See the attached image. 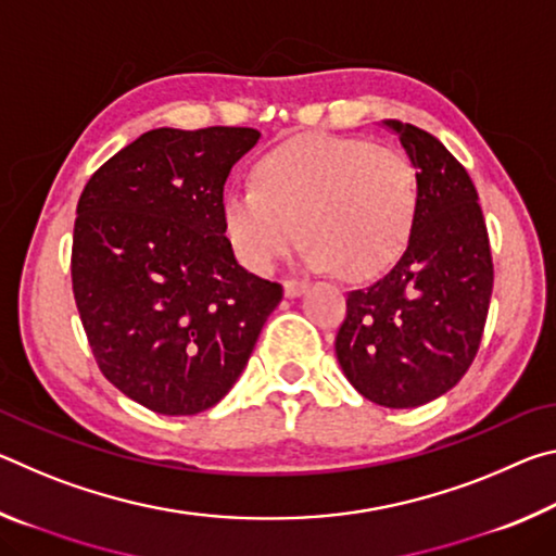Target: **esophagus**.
I'll use <instances>...</instances> for the list:
<instances>
[{"instance_id": "34e87169", "label": "esophagus", "mask_w": 556, "mask_h": 556, "mask_svg": "<svg viewBox=\"0 0 556 556\" xmlns=\"http://www.w3.org/2000/svg\"><path fill=\"white\" fill-rule=\"evenodd\" d=\"M306 289V281H299V279H285V296L287 299H296L304 294Z\"/></svg>"}]
</instances>
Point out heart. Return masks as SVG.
Instances as JSON below:
<instances>
[{
	"instance_id": "obj_1",
	"label": "heart",
	"mask_w": 556,
	"mask_h": 556,
	"mask_svg": "<svg viewBox=\"0 0 556 556\" xmlns=\"http://www.w3.org/2000/svg\"><path fill=\"white\" fill-rule=\"evenodd\" d=\"M417 211L419 178L407 154L318 135L269 152L255 184L230 186L223 228L235 257L255 275H269L304 238L308 269L363 279L397 262Z\"/></svg>"
}]
</instances>
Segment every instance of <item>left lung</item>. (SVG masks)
<instances>
[{
    "label": "left lung",
    "mask_w": 556,
    "mask_h": 556,
    "mask_svg": "<svg viewBox=\"0 0 556 556\" xmlns=\"http://www.w3.org/2000/svg\"><path fill=\"white\" fill-rule=\"evenodd\" d=\"M380 125L417 168L419 211L397 265L348 294L336 357L365 400L412 409L448 392L473 363L493 262L476 186L456 156L425 129Z\"/></svg>",
    "instance_id": "left-lung-1"
}]
</instances>
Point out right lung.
<instances>
[{
    "label": "right lung",
    "instance_id": "right-lung-1",
    "mask_svg": "<svg viewBox=\"0 0 556 556\" xmlns=\"http://www.w3.org/2000/svg\"><path fill=\"white\" fill-rule=\"evenodd\" d=\"M250 127H159L102 164L78 201L73 294L105 378L142 407L191 417L248 365L281 287L235 257L223 228Z\"/></svg>",
    "mask_w": 556,
    "mask_h": 556
}]
</instances>
